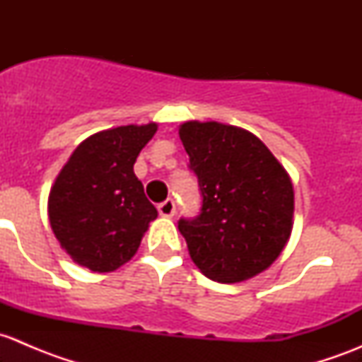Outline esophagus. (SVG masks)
Wrapping results in <instances>:
<instances>
[{
	"mask_svg": "<svg viewBox=\"0 0 362 362\" xmlns=\"http://www.w3.org/2000/svg\"><path fill=\"white\" fill-rule=\"evenodd\" d=\"M158 210H159V215L160 217H173L175 211H177V204L171 198L164 199L163 203L158 204Z\"/></svg>",
	"mask_w": 362,
	"mask_h": 362,
	"instance_id": "obj_1",
	"label": "esophagus"
}]
</instances>
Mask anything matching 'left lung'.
Instances as JSON below:
<instances>
[{
	"mask_svg": "<svg viewBox=\"0 0 362 362\" xmlns=\"http://www.w3.org/2000/svg\"><path fill=\"white\" fill-rule=\"evenodd\" d=\"M180 140L198 177L202 210L178 229L204 276L242 282L264 272L293 229L289 175L257 136L221 122H184Z\"/></svg>",
	"mask_w": 362,
	"mask_h": 362,
	"instance_id": "obj_1",
	"label": "left lung"
}]
</instances>
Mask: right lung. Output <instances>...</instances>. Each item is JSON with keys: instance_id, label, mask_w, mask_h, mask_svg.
Masks as SVG:
<instances>
[{"instance_id": "right-lung-1", "label": "right lung", "mask_w": 362, "mask_h": 362, "mask_svg": "<svg viewBox=\"0 0 362 362\" xmlns=\"http://www.w3.org/2000/svg\"><path fill=\"white\" fill-rule=\"evenodd\" d=\"M156 131L152 122L93 134L75 148L50 189L54 235L90 272H113L129 261L158 217L133 170Z\"/></svg>"}]
</instances>
